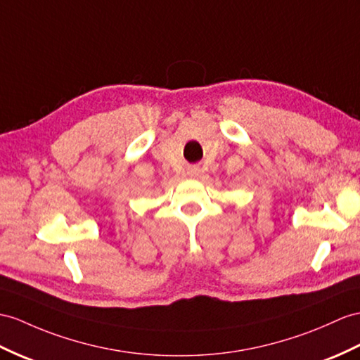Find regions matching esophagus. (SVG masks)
<instances>
[{"instance_id": "34e87169", "label": "esophagus", "mask_w": 360, "mask_h": 360, "mask_svg": "<svg viewBox=\"0 0 360 360\" xmlns=\"http://www.w3.org/2000/svg\"><path fill=\"white\" fill-rule=\"evenodd\" d=\"M198 174H200L198 166H189V168H188V175H189V177H197Z\"/></svg>"}]
</instances>
